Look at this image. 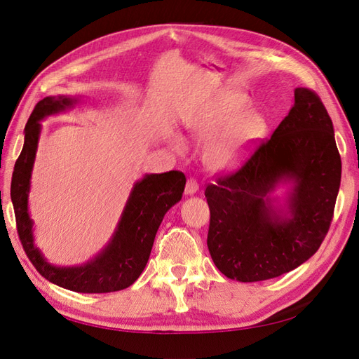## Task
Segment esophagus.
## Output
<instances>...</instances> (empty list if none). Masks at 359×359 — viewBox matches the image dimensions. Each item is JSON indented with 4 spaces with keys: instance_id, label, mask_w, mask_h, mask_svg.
I'll use <instances>...</instances> for the list:
<instances>
[{
    "instance_id": "34e87169",
    "label": "esophagus",
    "mask_w": 359,
    "mask_h": 359,
    "mask_svg": "<svg viewBox=\"0 0 359 359\" xmlns=\"http://www.w3.org/2000/svg\"><path fill=\"white\" fill-rule=\"evenodd\" d=\"M199 190V184L196 182V180H187V184H186V194L187 196H193L194 193H198Z\"/></svg>"
}]
</instances>
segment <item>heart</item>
<instances>
[{"label":"heart","mask_w":359,"mask_h":359,"mask_svg":"<svg viewBox=\"0 0 359 359\" xmlns=\"http://www.w3.org/2000/svg\"><path fill=\"white\" fill-rule=\"evenodd\" d=\"M247 106L244 97L220 93L184 119L187 135L193 140L208 142L203 151V163L210 170L236 169L264 136L265 118L256 111H245ZM172 147L180 153L184 149L182 139L173 137Z\"/></svg>","instance_id":"heart-1"}]
</instances>
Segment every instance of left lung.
I'll use <instances>...</instances> for the list:
<instances>
[{
	"mask_svg": "<svg viewBox=\"0 0 359 359\" xmlns=\"http://www.w3.org/2000/svg\"><path fill=\"white\" fill-rule=\"evenodd\" d=\"M341 158L319 95L295 90V103L244 165L205 190L210 255L227 277L262 281L298 268L318 252L332 220ZM287 185L281 201L272 196Z\"/></svg>",
	"mask_w": 359,
	"mask_h": 359,
	"instance_id": "left-lung-1",
	"label": "left lung"
}]
</instances>
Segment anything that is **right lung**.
<instances>
[{
	"label": "right lung",
	"instance_id": "add662e5",
	"mask_svg": "<svg viewBox=\"0 0 359 359\" xmlns=\"http://www.w3.org/2000/svg\"><path fill=\"white\" fill-rule=\"evenodd\" d=\"M78 103V97L50 95L36 104L24 130V148L15 165L10 198L20 243L31 264L43 277L73 292H116L133 285L142 274L163 217L182 198L186 175L180 170L147 173L135 182L111 240L99 253L78 266H58L48 262L34 243V222L28 211L31 172L41 133L40 121L72 109Z\"/></svg>",
	"mask_w": 359,
	"mask_h": 359
}]
</instances>
